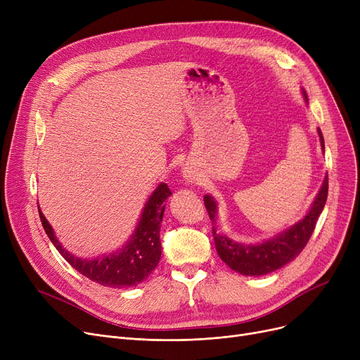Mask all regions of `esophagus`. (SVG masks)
Here are the masks:
<instances>
[{
	"mask_svg": "<svg viewBox=\"0 0 360 360\" xmlns=\"http://www.w3.org/2000/svg\"><path fill=\"white\" fill-rule=\"evenodd\" d=\"M185 178H186V179H194V178H195V175H194L193 170H190V169L185 170Z\"/></svg>",
	"mask_w": 360,
	"mask_h": 360,
	"instance_id": "1",
	"label": "esophagus"
}]
</instances>
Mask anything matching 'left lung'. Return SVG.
I'll return each mask as SVG.
<instances>
[{
	"mask_svg": "<svg viewBox=\"0 0 360 360\" xmlns=\"http://www.w3.org/2000/svg\"><path fill=\"white\" fill-rule=\"evenodd\" d=\"M304 96L305 99H308L305 91ZM318 136L321 146L324 148V137L319 128ZM327 195L328 178L326 176L323 186H321V190L308 214L300 221L293 224L290 229L262 243L243 245L240 242L231 240L229 238L219 235L213 226V238L219 257L228 264L232 270L243 276H262L281 269L283 266H286L288 262L295 259L307 247V243L309 242L312 232L315 229L316 220L326 205ZM204 205L212 223L214 224V217L217 213L216 201L210 195H205Z\"/></svg>",
	"mask_w": 360,
	"mask_h": 360,
	"instance_id": "1",
	"label": "left lung"
}]
</instances>
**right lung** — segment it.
I'll return each instance as SVG.
<instances>
[{
	"mask_svg": "<svg viewBox=\"0 0 360 360\" xmlns=\"http://www.w3.org/2000/svg\"><path fill=\"white\" fill-rule=\"evenodd\" d=\"M172 194L166 184H160L148 198L137 229L125 247L120 251L101 258L84 259L67 252L55 238L51 224L45 219L39 207V217L44 229L55 248L65 258L72 269L108 288H131L146 280L153 271L162 255L160 223L165 213V200Z\"/></svg>",
	"mask_w": 360,
	"mask_h": 360,
	"instance_id": "obj_1",
	"label": "right lung"
}]
</instances>
